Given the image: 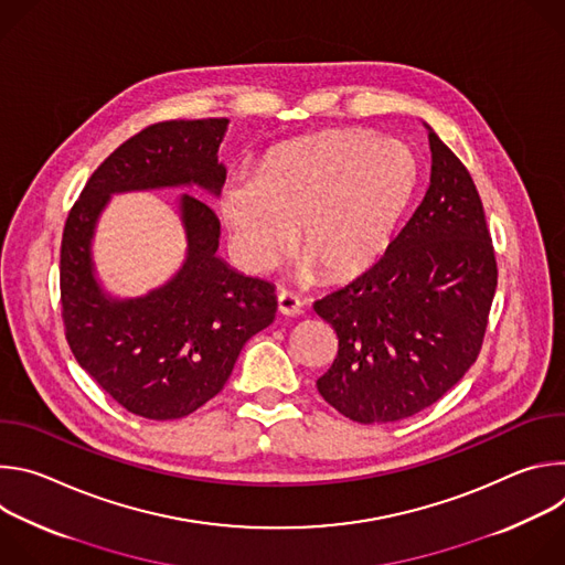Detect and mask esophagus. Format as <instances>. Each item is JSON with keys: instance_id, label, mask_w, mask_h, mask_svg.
Wrapping results in <instances>:
<instances>
[{"instance_id": "1", "label": "esophagus", "mask_w": 565, "mask_h": 565, "mask_svg": "<svg viewBox=\"0 0 565 565\" xmlns=\"http://www.w3.org/2000/svg\"><path fill=\"white\" fill-rule=\"evenodd\" d=\"M277 310H279L281 315H286V317H295V315H299V310H301V299H299L295 292L281 288V290L277 292Z\"/></svg>"}]
</instances>
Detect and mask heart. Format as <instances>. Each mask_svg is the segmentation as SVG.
<instances>
[{
    "label": "heart",
    "instance_id": "b5f03b06",
    "mask_svg": "<svg viewBox=\"0 0 565 565\" xmlns=\"http://www.w3.org/2000/svg\"><path fill=\"white\" fill-rule=\"evenodd\" d=\"M416 188L405 142L327 129L270 151L257 174L230 177L218 212L246 270H273L299 241L306 275L349 279L386 253Z\"/></svg>",
    "mask_w": 565,
    "mask_h": 565
}]
</instances>
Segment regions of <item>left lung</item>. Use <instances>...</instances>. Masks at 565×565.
Wrapping results in <instances>:
<instances>
[{"label": "left lung", "mask_w": 565, "mask_h": 565, "mask_svg": "<svg viewBox=\"0 0 565 565\" xmlns=\"http://www.w3.org/2000/svg\"><path fill=\"white\" fill-rule=\"evenodd\" d=\"M429 129L431 179L384 257L315 301L338 333L317 391L342 416L380 425L440 399L476 362L497 292V257L478 190Z\"/></svg>", "instance_id": "obj_1"}]
</instances>
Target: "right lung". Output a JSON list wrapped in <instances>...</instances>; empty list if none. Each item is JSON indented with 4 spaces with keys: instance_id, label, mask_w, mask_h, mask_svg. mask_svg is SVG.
Listing matches in <instances>:
<instances>
[{
    "instance_id": "obj_1",
    "label": "right lung",
    "mask_w": 565,
    "mask_h": 565,
    "mask_svg": "<svg viewBox=\"0 0 565 565\" xmlns=\"http://www.w3.org/2000/svg\"><path fill=\"white\" fill-rule=\"evenodd\" d=\"M227 118L156 122L125 140L92 174L64 223L60 299L66 342L127 412L149 420L190 416L227 382L244 344L273 324L275 286L232 270L207 203L181 194L188 238L181 270L142 297L116 299L96 279L92 238L111 194L196 185L218 196V145Z\"/></svg>"
}]
</instances>
